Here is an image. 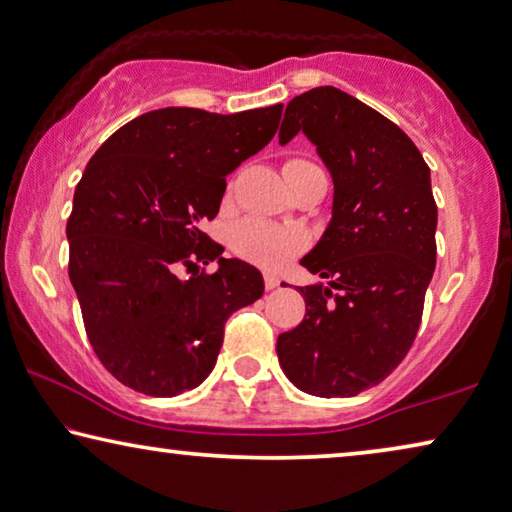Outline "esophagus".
<instances>
[{"instance_id": "obj_1", "label": "esophagus", "mask_w": 512, "mask_h": 512, "mask_svg": "<svg viewBox=\"0 0 512 512\" xmlns=\"http://www.w3.org/2000/svg\"><path fill=\"white\" fill-rule=\"evenodd\" d=\"M280 285V278L276 273H264V287L266 289H276Z\"/></svg>"}]
</instances>
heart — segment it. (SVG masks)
<instances>
[{
  "label": "heart",
  "instance_id": "heart-1",
  "mask_svg": "<svg viewBox=\"0 0 512 512\" xmlns=\"http://www.w3.org/2000/svg\"><path fill=\"white\" fill-rule=\"evenodd\" d=\"M296 163V160H292ZM232 248L241 257L262 266H280L305 246V236L296 230L271 225L266 220L248 218L230 232Z\"/></svg>",
  "mask_w": 512,
  "mask_h": 512
}]
</instances>
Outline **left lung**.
I'll return each mask as SVG.
<instances>
[{
    "label": "left lung",
    "instance_id": "obj_1",
    "mask_svg": "<svg viewBox=\"0 0 512 512\" xmlns=\"http://www.w3.org/2000/svg\"><path fill=\"white\" fill-rule=\"evenodd\" d=\"M303 133L331 172V220L301 264L329 285L299 287L305 317L278 335L287 379L317 398H352L402 363L437 264L430 167L407 133L335 87L287 103L278 140Z\"/></svg>",
    "mask_w": 512,
    "mask_h": 512
}]
</instances>
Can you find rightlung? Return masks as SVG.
Returning a JSON list of instances; mask_svg holds the SVG:
<instances>
[{"mask_svg": "<svg viewBox=\"0 0 512 512\" xmlns=\"http://www.w3.org/2000/svg\"><path fill=\"white\" fill-rule=\"evenodd\" d=\"M280 114V103L151 110L87 163L66 223L68 276L96 356L133 391L172 398L200 386L227 317L264 294L262 273L225 259L200 225L216 218L227 174L273 140ZM213 258L219 269L200 274L196 262ZM181 268L196 271L181 279Z\"/></svg>", "mask_w": 512, "mask_h": 512, "instance_id": "right-lung-1", "label": "right lung"}]
</instances>
